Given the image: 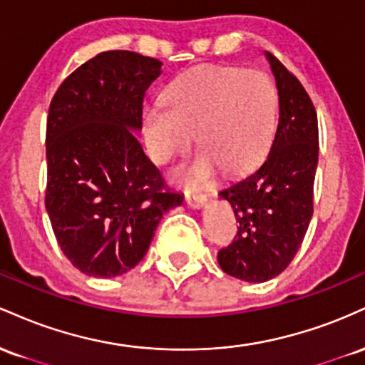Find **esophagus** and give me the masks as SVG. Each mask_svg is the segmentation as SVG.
<instances>
[{
    "label": "esophagus",
    "instance_id": "34e87169",
    "mask_svg": "<svg viewBox=\"0 0 365 365\" xmlns=\"http://www.w3.org/2000/svg\"><path fill=\"white\" fill-rule=\"evenodd\" d=\"M185 202H187L190 207L200 209V207L206 206L207 195H206V194H187V195H185Z\"/></svg>",
    "mask_w": 365,
    "mask_h": 365
}]
</instances>
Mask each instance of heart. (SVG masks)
<instances>
[{"label":"heart","instance_id":"heart-1","mask_svg":"<svg viewBox=\"0 0 365 365\" xmlns=\"http://www.w3.org/2000/svg\"><path fill=\"white\" fill-rule=\"evenodd\" d=\"M279 113L276 86L262 72L244 68L197 70L166 87L165 104L144 108V139L159 165L183 154L195 132L202 149L178 173L185 183H202L216 166L240 173L264 158Z\"/></svg>","mask_w":365,"mask_h":365}]
</instances>
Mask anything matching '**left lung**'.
Here are the masks:
<instances>
[{
	"label": "left lung",
	"instance_id": "8db88e82",
	"mask_svg": "<svg viewBox=\"0 0 365 365\" xmlns=\"http://www.w3.org/2000/svg\"><path fill=\"white\" fill-rule=\"evenodd\" d=\"M266 54L279 96V118L269 154L254 171L220 192L235 212V240L217 252L226 274L264 283L287 269L312 217L319 132L314 104L271 53Z\"/></svg>",
	"mask_w": 365,
	"mask_h": 365
}]
</instances>
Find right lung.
I'll return each mask as SVG.
<instances>
[{"mask_svg":"<svg viewBox=\"0 0 365 365\" xmlns=\"http://www.w3.org/2000/svg\"><path fill=\"white\" fill-rule=\"evenodd\" d=\"M161 65L133 51L101 53L65 78L49 106L46 211L63 254L87 276L135 267L163 215L183 202L135 137Z\"/></svg>","mask_w":365,"mask_h":365,"instance_id":"obj_1","label":"right lung"}]
</instances>
